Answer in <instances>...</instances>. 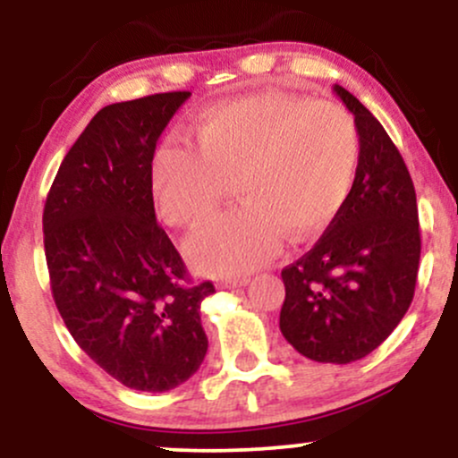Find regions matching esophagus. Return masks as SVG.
<instances>
[{"label": "esophagus", "mask_w": 458, "mask_h": 458, "mask_svg": "<svg viewBox=\"0 0 458 458\" xmlns=\"http://www.w3.org/2000/svg\"><path fill=\"white\" fill-rule=\"evenodd\" d=\"M250 284V277H228V280H222L217 284L219 288H239V286H247Z\"/></svg>", "instance_id": "obj_1"}]
</instances>
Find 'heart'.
I'll use <instances>...</instances> for the list:
<instances>
[{"mask_svg": "<svg viewBox=\"0 0 458 458\" xmlns=\"http://www.w3.org/2000/svg\"><path fill=\"white\" fill-rule=\"evenodd\" d=\"M193 140L163 146L152 185L167 222L196 228L234 181L243 204L187 243L193 265L213 276L265 265L280 234L297 243L325 228L353 189L361 152L344 107L280 92L211 105L198 115Z\"/></svg>", "mask_w": 458, "mask_h": 458, "instance_id": "b5f03b06", "label": "heart"}]
</instances>
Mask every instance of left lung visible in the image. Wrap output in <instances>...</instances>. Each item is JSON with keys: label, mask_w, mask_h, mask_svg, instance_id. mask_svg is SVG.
I'll use <instances>...</instances> for the list:
<instances>
[{"label": "left lung", "mask_w": 458, "mask_h": 458, "mask_svg": "<svg viewBox=\"0 0 458 458\" xmlns=\"http://www.w3.org/2000/svg\"><path fill=\"white\" fill-rule=\"evenodd\" d=\"M360 165L353 189L318 243L282 271V335L320 364H351L379 346L411 306L420 262L413 181L390 135L349 90Z\"/></svg>", "instance_id": "obj_1"}]
</instances>
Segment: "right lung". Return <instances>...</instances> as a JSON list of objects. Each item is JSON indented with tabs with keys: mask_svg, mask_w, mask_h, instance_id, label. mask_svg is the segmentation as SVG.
Instances as JSON below:
<instances>
[{
	"mask_svg": "<svg viewBox=\"0 0 458 458\" xmlns=\"http://www.w3.org/2000/svg\"><path fill=\"white\" fill-rule=\"evenodd\" d=\"M191 92L103 107L66 152L45 202V256L64 325L131 390L167 392L198 372L211 282L191 284L152 202V157Z\"/></svg>",
	"mask_w": 458,
	"mask_h": 458,
	"instance_id": "obj_1",
	"label": "right lung"
}]
</instances>
